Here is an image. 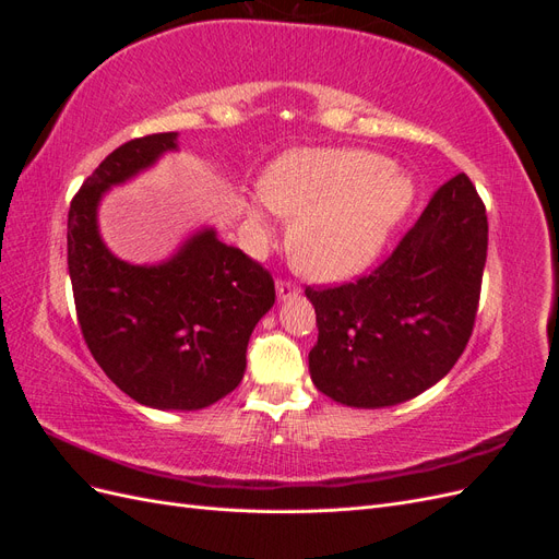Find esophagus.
<instances>
[{
  "mask_svg": "<svg viewBox=\"0 0 559 559\" xmlns=\"http://www.w3.org/2000/svg\"><path fill=\"white\" fill-rule=\"evenodd\" d=\"M275 289H277L280 300H289V298L298 296V292H300L294 282H282V280L275 284Z\"/></svg>",
  "mask_w": 559,
  "mask_h": 559,
  "instance_id": "obj_1",
  "label": "esophagus"
}]
</instances>
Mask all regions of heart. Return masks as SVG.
<instances>
[{
    "label": "heart",
    "instance_id": "heart-1",
    "mask_svg": "<svg viewBox=\"0 0 559 559\" xmlns=\"http://www.w3.org/2000/svg\"><path fill=\"white\" fill-rule=\"evenodd\" d=\"M261 200L292 218L286 245L294 263L317 282L359 275L411 210L415 186L386 158L361 148H294L267 165ZM253 228H267L261 205H249Z\"/></svg>",
    "mask_w": 559,
    "mask_h": 559
}]
</instances>
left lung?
<instances>
[{"mask_svg": "<svg viewBox=\"0 0 559 559\" xmlns=\"http://www.w3.org/2000/svg\"><path fill=\"white\" fill-rule=\"evenodd\" d=\"M485 259V205L456 175L373 273L335 289L308 286L314 386L349 408H386L443 380L471 337Z\"/></svg>", "mask_w": 559, "mask_h": 559, "instance_id": "1", "label": "left lung"}]
</instances>
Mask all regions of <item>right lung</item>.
I'll return each instance as SVG.
<instances>
[{
    "label": "right lung",
    "mask_w": 559,
    "mask_h": 559,
    "mask_svg": "<svg viewBox=\"0 0 559 559\" xmlns=\"http://www.w3.org/2000/svg\"><path fill=\"white\" fill-rule=\"evenodd\" d=\"M177 132L130 140L83 181L67 216V265L81 333L107 378L156 411H200L230 394L275 282L202 226L158 263L118 259L97 210L114 186L179 151Z\"/></svg>",
    "instance_id": "add662e5"
}]
</instances>
